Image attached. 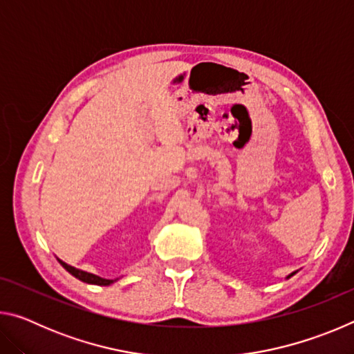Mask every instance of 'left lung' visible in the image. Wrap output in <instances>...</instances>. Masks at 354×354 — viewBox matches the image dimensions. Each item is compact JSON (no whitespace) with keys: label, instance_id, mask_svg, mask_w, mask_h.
<instances>
[{"label":"left lung","instance_id":"left-lung-1","mask_svg":"<svg viewBox=\"0 0 354 354\" xmlns=\"http://www.w3.org/2000/svg\"><path fill=\"white\" fill-rule=\"evenodd\" d=\"M295 273H297V272H292V273H290V274H289V277H287V279H289V278H290V277H293V274H295Z\"/></svg>","mask_w":354,"mask_h":354}]
</instances>
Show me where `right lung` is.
I'll list each match as a JSON object with an SVG mask.
<instances>
[{
    "instance_id": "1",
    "label": "right lung",
    "mask_w": 354,
    "mask_h": 354,
    "mask_svg": "<svg viewBox=\"0 0 354 354\" xmlns=\"http://www.w3.org/2000/svg\"><path fill=\"white\" fill-rule=\"evenodd\" d=\"M57 261L61 266L67 270L70 274H73L75 278H77L80 281H82V283H87V284H97V286H111L112 283H115L117 279H106V278H101V277H97V274L93 273H88V272H84V270H80V268L76 267H71L68 266L67 262L61 261L57 257Z\"/></svg>"
}]
</instances>
